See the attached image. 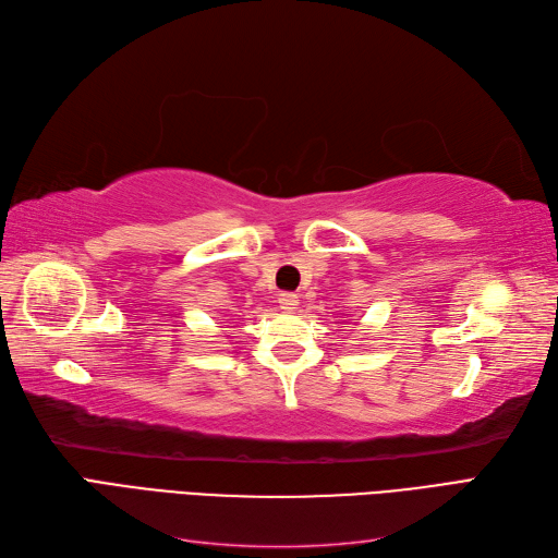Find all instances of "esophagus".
Listing matches in <instances>:
<instances>
[{
  "label": "esophagus",
  "instance_id": "34e87169",
  "mask_svg": "<svg viewBox=\"0 0 558 558\" xmlns=\"http://www.w3.org/2000/svg\"><path fill=\"white\" fill-rule=\"evenodd\" d=\"M279 305H281V310H286V312H295L298 305H300V300H298L295 293H281V295H279Z\"/></svg>",
  "mask_w": 558,
  "mask_h": 558
}]
</instances>
